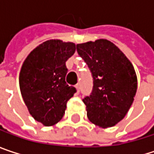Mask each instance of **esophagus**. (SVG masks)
Here are the masks:
<instances>
[{"instance_id": "1", "label": "esophagus", "mask_w": 154, "mask_h": 154, "mask_svg": "<svg viewBox=\"0 0 154 154\" xmlns=\"http://www.w3.org/2000/svg\"><path fill=\"white\" fill-rule=\"evenodd\" d=\"M75 88H77V91H78V92H80V88H81V84H80V83H77V84L75 85Z\"/></svg>"}]
</instances>
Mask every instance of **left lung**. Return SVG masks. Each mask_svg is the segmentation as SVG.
<instances>
[{"label": "left lung", "mask_w": 154, "mask_h": 154, "mask_svg": "<svg viewBox=\"0 0 154 154\" xmlns=\"http://www.w3.org/2000/svg\"><path fill=\"white\" fill-rule=\"evenodd\" d=\"M93 77V88L83 98L88 118L103 128L114 126L126 115L137 92L133 66L113 43L106 39L76 45Z\"/></svg>", "instance_id": "obj_1"}]
</instances>
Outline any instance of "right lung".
Listing matches in <instances>:
<instances>
[{"label":"right lung","instance_id":"1","mask_svg":"<svg viewBox=\"0 0 154 154\" xmlns=\"http://www.w3.org/2000/svg\"><path fill=\"white\" fill-rule=\"evenodd\" d=\"M73 43L48 40L34 49L23 64L19 85L28 109L37 121L51 126L60 121L76 88L66 82V62L75 51Z\"/></svg>","mask_w":154,"mask_h":154}]
</instances>
